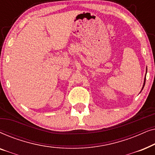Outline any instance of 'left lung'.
I'll return each mask as SVG.
<instances>
[{
	"label": "left lung",
	"instance_id": "left-lung-1",
	"mask_svg": "<svg viewBox=\"0 0 155 155\" xmlns=\"http://www.w3.org/2000/svg\"><path fill=\"white\" fill-rule=\"evenodd\" d=\"M147 68H146V74H147ZM145 80H146V75H145V80H144V84H143V88H142L141 91L143 90V89L144 88V86H145Z\"/></svg>",
	"mask_w": 155,
	"mask_h": 155
}]
</instances>
